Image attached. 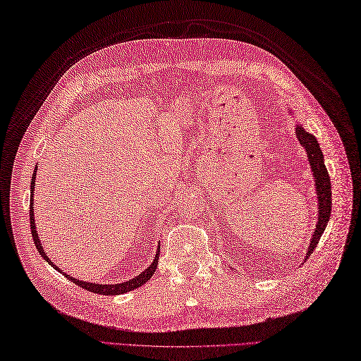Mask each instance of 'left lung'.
<instances>
[{
	"instance_id": "8db88e82",
	"label": "left lung",
	"mask_w": 361,
	"mask_h": 361,
	"mask_svg": "<svg viewBox=\"0 0 361 361\" xmlns=\"http://www.w3.org/2000/svg\"><path fill=\"white\" fill-rule=\"evenodd\" d=\"M288 113L294 116V111L291 107H288ZM295 136L298 139L305 150L307 161H310V166L312 171V178L315 182V192H317V224H315V230L311 235L310 245H307V251L305 260L311 256L312 251L317 247L320 237L326 228L329 217H331V205H332V192H331V179L326 170V165H324V157L322 153L320 144L317 142L314 135L310 131H306L302 124H295Z\"/></svg>"
}]
</instances>
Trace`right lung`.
I'll return each mask as SVG.
<instances>
[{
	"mask_svg": "<svg viewBox=\"0 0 361 361\" xmlns=\"http://www.w3.org/2000/svg\"><path fill=\"white\" fill-rule=\"evenodd\" d=\"M37 169L38 166H35V171L32 174V180H30V228H32V237H33V242H35V247H37L39 256L49 262L51 267H54L58 272H63L61 271L54 262H51L49 259V256L46 254V251H44V248L41 247V240H39V235L37 233V225H35V217H33V191H35V180H37ZM159 251H161V245H157V251H156V256H154V260L150 267H148L144 272H140L139 276L130 279V280H126V282L122 283H113V285H107V283H93V282H84V280H79V279H75L72 276L66 274V272H63V274L70 280V282H73L75 285L78 286H82L84 289H87V291L90 293H94V294H101V295H119V294H126L128 291H133V289L142 286L144 283H147L148 280L152 279V276L154 274V271L157 268V260H159Z\"/></svg>",
	"mask_w": 361,
	"mask_h": 361,
	"instance_id": "obj_1",
	"label": "right lung"
}]
</instances>
